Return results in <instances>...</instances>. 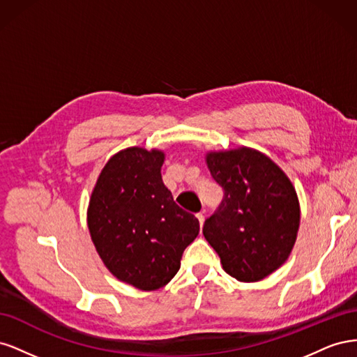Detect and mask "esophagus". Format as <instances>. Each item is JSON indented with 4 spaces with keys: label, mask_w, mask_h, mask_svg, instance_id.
Returning <instances> with one entry per match:
<instances>
[{
    "label": "esophagus",
    "mask_w": 357,
    "mask_h": 357,
    "mask_svg": "<svg viewBox=\"0 0 357 357\" xmlns=\"http://www.w3.org/2000/svg\"><path fill=\"white\" fill-rule=\"evenodd\" d=\"M197 218H198V220H199V225L202 226V225H204V213H198Z\"/></svg>",
    "instance_id": "obj_1"
}]
</instances>
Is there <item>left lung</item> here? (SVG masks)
<instances>
[{
	"label": "left lung",
	"mask_w": 357,
	"mask_h": 357,
	"mask_svg": "<svg viewBox=\"0 0 357 357\" xmlns=\"http://www.w3.org/2000/svg\"><path fill=\"white\" fill-rule=\"evenodd\" d=\"M207 165L223 199L202 234L231 277L259 282L294 248L301 219L296 192L271 159L252 149L208 153Z\"/></svg>",
	"instance_id": "obj_1"
}]
</instances>
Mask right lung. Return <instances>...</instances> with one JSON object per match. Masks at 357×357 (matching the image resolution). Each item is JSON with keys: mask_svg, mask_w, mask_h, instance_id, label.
<instances>
[{"mask_svg": "<svg viewBox=\"0 0 357 357\" xmlns=\"http://www.w3.org/2000/svg\"><path fill=\"white\" fill-rule=\"evenodd\" d=\"M159 150L131 147L107 162L92 192L88 226L110 273L142 290L164 287L199 234L195 215L180 208L164 185Z\"/></svg>", "mask_w": 357, "mask_h": 357, "instance_id": "1", "label": "right lung"}]
</instances>
